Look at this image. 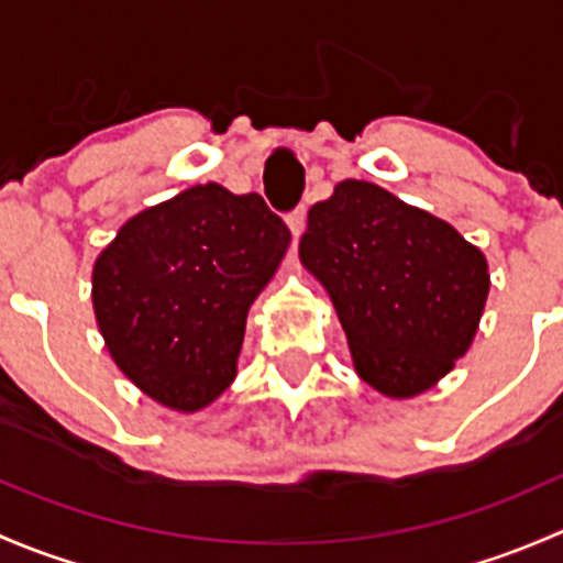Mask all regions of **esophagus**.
I'll use <instances>...</instances> for the list:
<instances>
[{
  "mask_svg": "<svg viewBox=\"0 0 563 563\" xmlns=\"http://www.w3.org/2000/svg\"><path fill=\"white\" fill-rule=\"evenodd\" d=\"M305 225H308V209L297 207L291 214H288V229H291L294 240H299V236H302Z\"/></svg>",
  "mask_w": 563,
  "mask_h": 563,
  "instance_id": "1",
  "label": "esophagus"
}]
</instances>
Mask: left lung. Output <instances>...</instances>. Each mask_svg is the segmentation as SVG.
<instances>
[{
	"instance_id": "left-lung-1",
	"label": "left lung",
	"mask_w": 563,
	"mask_h": 563,
	"mask_svg": "<svg viewBox=\"0 0 563 563\" xmlns=\"http://www.w3.org/2000/svg\"><path fill=\"white\" fill-rule=\"evenodd\" d=\"M299 258L327 288L360 378L387 397L419 395L455 367L490 291L479 247L362 179L313 203Z\"/></svg>"
}]
</instances>
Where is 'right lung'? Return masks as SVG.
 Returning <instances> with one entry per match:
<instances>
[{"instance_id": "right-lung-1", "label": "right lung", "mask_w": 563, "mask_h": 563, "mask_svg": "<svg viewBox=\"0 0 563 563\" xmlns=\"http://www.w3.org/2000/svg\"><path fill=\"white\" fill-rule=\"evenodd\" d=\"M291 231L258 192L196 185L119 229L92 269L106 349L144 395L192 413L236 376L247 310Z\"/></svg>"}]
</instances>
